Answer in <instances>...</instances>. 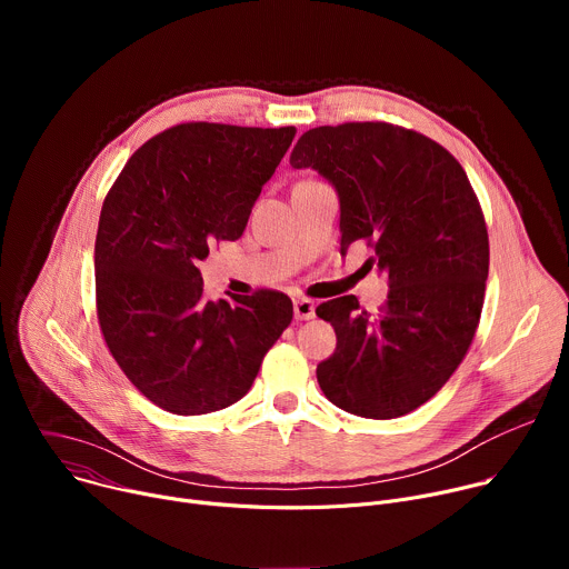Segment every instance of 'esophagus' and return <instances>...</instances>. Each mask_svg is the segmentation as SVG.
Masks as SVG:
<instances>
[{"label": "esophagus", "mask_w": 569, "mask_h": 569, "mask_svg": "<svg viewBox=\"0 0 569 569\" xmlns=\"http://www.w3.org/2000/svg\"><path fill=\"white\" fill-rule=\"evenodd\" d=\"M315 317V301L312 299H295V319L303 321V319H312Z\"/></svg>", "instance_id": "esophagus-1"}]
</instances>
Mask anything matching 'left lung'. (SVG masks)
Masks as SVG:
<instances>
[{"instance_id": "left-lung-1", "label": "left lung", "mask_w": 569, "mask_h": 569, "mask_svg": "<svg viewBox=\"0 0 569 569\" xmlns=\"http://www.w3.org/2000/svg\"><path fill=\"white\" fill-rule=\"evenodd\" d=\"M290 167L333 184L340 252L365 240L367 263L389 277L380 315L353 295L317 306L338 336L317 365L323 396L365 419L421 408L463 360L489 277V233L466 171L437 141L380 121L303 132Z\"/></svg>"}]
</instances>
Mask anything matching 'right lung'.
Instances as JSON below:
<instances>
[{"mask_svg":"<svg viewBox=\"0 0 569 569\" xmlns=\"http://www.w3.org/2000/svg\"><path fill=\"white\" fill-rule=\"evenodd\" d=\"M295 128L182 123L148 139L110 189L94 246L101 331L157 408L209 415L246 396L292 319L283 292L204 297L198 261L236 240Z\"/></svg>","mask_w":569,"mask_h":569,"instance_id":"add662e5","label":"right lung"}]
</instances>
